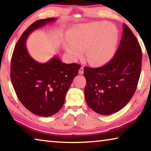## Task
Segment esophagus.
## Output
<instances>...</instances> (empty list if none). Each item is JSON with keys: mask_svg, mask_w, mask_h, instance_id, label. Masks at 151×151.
Segmentation results:
<instances>
[{"mask_svg": "<svg viewBox=\"0 0 151 151\" xmlns=\"http://www.w3.org/2000/svg\"><path fill=\"white\" fill-rule=\"evenodd\" d=\"M83 73H84L83 67V66H81V67L80 68V69H79V70H78V73L80 74V75H82V74H83Z\"/></svg>", "mask_w": 151, "mask_h": 151, "instance_id": "34e87169", "label": "esophagus"}]
</instances>
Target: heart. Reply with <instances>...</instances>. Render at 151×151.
<instances>
[{"instance_id":"obj_1","label":"heart","mask_w":151,"mask_h":151,"mask_svg":"<svg viewBox=\"0 0 151 151\" xmlns=\"http://www.w3.org/2000/svg\"><path fill=\"white\" fill-rule=\"evenodd\" d=\"M119 31L114 25L103 21L87 24L73 29L68 34L71 45L65 48L74 58L80 57L86 50V60L99 66L111 59L116 52Z\"/></svg>"}]
</instances>
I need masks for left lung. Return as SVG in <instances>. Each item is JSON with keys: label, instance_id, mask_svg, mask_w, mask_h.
<instances>
[{"label": "left lung", "instance_id": "8db88e82", "mask_svg": "<svg viewBox=\"0 0 151 151\" xmlns=\"http://www.w3.org/2000/svg\"><path fill=\"white\" fill-rule=\"evenodd\" d=\"M142 66V51L137 38L127 24L115 55L98 68H84L88 106L97 113L108 115L119 111L136 91Z\"/></svg>", "mask_w": 151, "mask_h": 151}]
</instances>
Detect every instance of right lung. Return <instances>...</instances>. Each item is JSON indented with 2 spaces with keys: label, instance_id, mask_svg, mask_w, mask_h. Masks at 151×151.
Here are the masks:
<instances>
[{
  "label": "right lung",
  "instance_id": "add662e5",
  "mask_svg": "<svg viewBox=\"0 0 151 151\" xmlns=\"http://www.w3.org/2000/svg\"><path fill=\"white\" fill-rule=\"evenodd\" d=\"M55 20L48 18L30 24L18 40L11 58V78L15 93L25 108L40 116L59 111L81 68L76 63H64L57 57L39 63L28 53L26 40L30 33Z\"/></svg>",
  "mask_w": 151,
  "mask_h": 151
}]
</instances>
